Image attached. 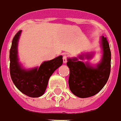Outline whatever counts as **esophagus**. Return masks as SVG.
I'll use <instances>...</instances> for the list:
<instances>
[{"label":"esophagus","instance_id":"obj_1","mask_svg":"<svg viewBox=\"0 0 121 121\" xmlns=\"http://www.w3.org/2000/svg\"><path fill=\"white\" fill-rule=\"evenodd\" d=\"M67 58H68V56L65 54L64 56H63V58H62V59H63V62H64V63H66L67 62Z\"/></svg>","mask_w":121,"mask_h":121}]
</instances>
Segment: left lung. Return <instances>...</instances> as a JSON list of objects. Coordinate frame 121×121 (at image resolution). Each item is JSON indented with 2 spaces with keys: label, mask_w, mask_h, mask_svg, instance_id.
Instances as JSON below:
<instances>
[{
  "label": "left lung",
  "mask_w": 121,
  "mask_h": 121,
  "mask_svg": "<svg viewBox=\"0 0 121 121\" xmlns=\"http://www.w3.org/2000/svg\"><path fill=\"white\" fill-rule=\"evenodd\" d=\"M103 58L96 67H92L88 62L84 63L77 58L68 59L67 66L69 68L68 80L70 90L75 95L80 98H86L99 93L107 82L111 68V52L106 37H101ZM84 55L79 59H83ZM88 59L92 54L85 55Z\"/></svg>",
  "instance_id": "1"
}]
</instances>
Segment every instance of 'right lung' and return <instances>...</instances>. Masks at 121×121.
<instances>
[{
    "label": "right lung",
    "mask_w": 121,
    "mask_h": 121,
    "mask_svg": "<svg viewBox=\"0 0 121 121\" xmlns=\"http://www.w3.org/2000/svg\"><path fill=\"white\" fill-rule=\"evenodd\" d=\"M21 31H18L15 35L9 51L10 75L14 84L22 93L30 97H39L44 93L51 75L62 64V56L44 62L39 68L28 70L22 68L17 55V45Z\"/></svg>",
    "instance_id": "add662e5"
}]
</instances>
